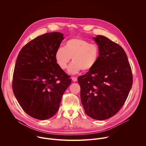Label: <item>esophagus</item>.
<instances>
[{
  "instance_id": "esophagus-1",
  "label": "esophagus",
  "mask_w": 146,
  "mask_h": 146,
  "mask_svg": "<svg viewBox=\"0 0 146 146\" xmlns=\"http://www.w3.org/2000/svg\"><path fill=\"white\" fill-rule=\"evenodd\" d=\"M72 79L73 82H76L77 81V78L76 77H72Z\"/></svg>"
}]
</instances>
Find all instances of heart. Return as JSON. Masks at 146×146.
<instances>
[{
    "label": "heart",
    "instance_id": "heart-1",
    "mask_svg": "<svg viewBox=\"0 0 146 146\" xmlns=\"http://www.w3.org/2000/svg\"><path fill=\"white\" fill-rule=\"evenodd\" d=\"M56 63L62 69H65L72 58L73 62L68 68L69 74H76L81 70H91L96 65L99 58L97 46L80 38L67 40L64 47L58 48L54 55Z\"/></svg>",
    "mask_w": 146,
    "mask_h": 146
}]
</instances>
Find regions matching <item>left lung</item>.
<instances>
[{
	"label": "left lung",
	"instance_id": "1",
	"mask_svg": "<svg viewBox=\"0 0 146 146\" xmlns=\"http://www.w3.org/2000/svg\"><path fill=\"white\" fill-rule=\"evenodd\" d=\"M93 39L99 48L95 66L78 77L80 98L86 113L97 120L108 119L121 109L132 88L133 78L123 49L108 37Z\"/></svg>",
	"mask_w": 146,
	"mask_h": 146
}]
</instances>
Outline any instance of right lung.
Here are the masks:
<instances>
[{
	"instance_id": "right-lung-1",
	"label": "right lung",
	"mask_w": 146,
	"mask_h": 146,
	"mask_svg": "<svg viewBox=\"0 0 146 146\" xmlns=\"http://www.w3.org/2000/svg\"><path fill=\"white\" fill-rule=\"evenodd\" d=\"M64 35L47 33L30 41L20 51L13 78V91L23 110L31 117L44 120L59 109L71 79L55 59Z\"/></svg>"
}]
</instances>
